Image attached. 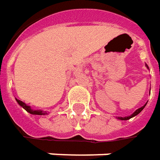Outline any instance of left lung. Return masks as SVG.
I'll use <instances>...</instances> for the list:
<instances>
[{"label": "left lung", "mask_w": 160, "mask_h": 160, "mask_svg": "<svg viewBox=\"0 0 160 160\" xmlns=\"http://www.w3.org/2000/svg\"><path fill=\"white\" fill-rule=\"evenodd\" d=\"M146 67H147V68H148L147 65H146ZM150 91H151V90H150ZM146 104H147V103H146ZM146 104H145V105H143L142 108H138V110H136V111L133 112V113L131 114V115H130V116H127V117H117V119H119V120H122V121H127V120H129L130 118H132V117H134V116H136V115H138V113L141 112L142 109L144 108V107L146 106Z\"/></svg>", "instance_id": "1"}]
</instances>
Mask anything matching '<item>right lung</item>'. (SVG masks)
Returning <instances> with one entry per match:
<instances>
[{
	"mask_svg": "<svg viewBox=\"0 0 160 160\" xmlns=\"http://www.w3.org/2000/svg\"><path fill=\"white\" fill-rule=\"evenodd\" d=\"M16 100L19 104V106H21L23 109H25L28 112H30L32 114H37V115H45V114H48V112H46V111H42V110H33V109L31 108L30 106H28L25 103H23L21 100L18 99V98H16Z\"/></svg>",
	"mask_w": 160,
	"mask_h": 160,
	"instance_id": "1",
	"label": "right lung"
}]
</instances>
